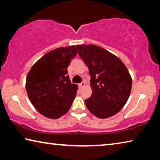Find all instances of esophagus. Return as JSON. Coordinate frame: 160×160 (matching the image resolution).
Here are the masks:
<instances>
[{"mask_svg":"<svg viewBox=\"0 0 160 160\" xmlns=\"http://www.w3.org/2000/svg\"><path fill=\"white\" fill-rule=\"evenodd\" d=\"M85 85V81H82V82H81L80 85H79L80 88H82V87H84Z\"/></svg>","mask_w":160,"mask_h":160,"instance_id":"obj_1","label":"esophagus"}]
</instances>
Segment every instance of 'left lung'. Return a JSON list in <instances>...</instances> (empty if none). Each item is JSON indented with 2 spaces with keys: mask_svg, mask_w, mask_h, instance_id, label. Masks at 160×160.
I'll list each match as a JSON object with an SVG mask.
<instances>
[{
  "mask_svg": "<svg viewBox=\"0 0 160 160\" xmlns=\"http://www.w3.org/2000/svg\"><path fill=\"white\" fill-rule=\"evenodd\" d=\"M78 54L89 68L92 94L85 100L88 110L100 118L117 113L128 99L132 79L117 56L98 46L77 45Z\"/></svg>",
  "mask_w": 160,
  "mask_h": 160,
  "instance_id": "obj_1",
  "label": "left lung"
}]
</instances>
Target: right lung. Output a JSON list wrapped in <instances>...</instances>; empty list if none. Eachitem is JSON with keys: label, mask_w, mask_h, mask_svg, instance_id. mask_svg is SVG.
Here are the masks:
<instances>
[{"label": "right lung", "mask_w": 160, "mask_h": 160, "mask_svg": "<svg viewBox=\"0 0 160 160\" xmlns=\"http://www.w3.org/2000/svg\"><path fill=\"white\" fill-rule=\"evenodd\" d=\"M77 53L75 46L56 48L38 60L28 74L26 90L29 99L46 117L60 118L71 107L78 85L71 84L67 68Z\"/></svg>", "instance_id": "1"}]
</instances>
